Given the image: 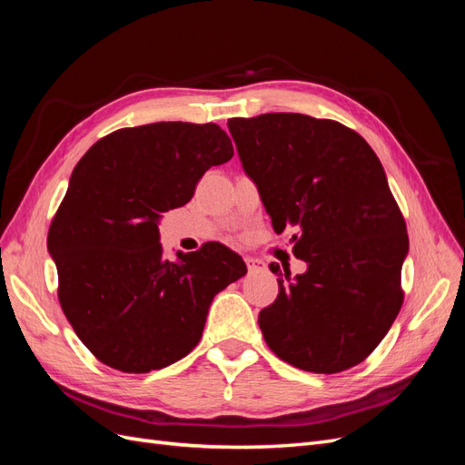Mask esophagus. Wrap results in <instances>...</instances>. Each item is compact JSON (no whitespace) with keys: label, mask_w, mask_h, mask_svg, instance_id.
Here are the masks:
<instances>
[{"label":"esophagus","mask_w":465,"mask_h":465,"mask_svg":"<svg viewBox=\"0 0 465 465\" xmlns=\"http://www.w3.org/2000/svg\"><path fill=\"white\" fill-rule=\"evenodd\" d=\"M244 262H246V265H248V272H250V273H254V272H263V270H265V263H263L262 260H258V258L246 256V258H244Z\"/></svg>","instance_id":"34e87169"}]
</instances>
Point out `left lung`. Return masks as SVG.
Here are the masks:
<instances>
[{"mask_svg": "<svg viewBox=\"0 0 465 465\" xmlns=\"http://www.w3.org/2000/svg\"><path fill=\"white\" fill-rule=\"evenodd\" d=\"M227 125L273 231L291 229L292 254L306 262L289 283L277 279L275 302L260 312L265 343L308 372L355 367L403 302L410 238L382 163L333 120L273 112Z\"/></svg>", "mask_w": 465, "mask_h": 465, "instance_id": "8db88e82", "label": "left lung"}]
</instances>
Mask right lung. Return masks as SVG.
Wrapping results in <instances>:
<instances>
[{
  "instance_id": "obj_1",
  "label": "right lung",
  "mask_w": 465,
  "mask_h": 465,
  "mask_svg": "<svg viewBox=\"0 0 465 465\" xmlns=\"http://www.w3.org/2000/svg\"><path fill=\"white\" fill-rule=\"evenodd\" d=\"M232 154L217 124L157 122L98 139L74 168L48 252L65 318L108 367L139 374L186 357L215 294L246 275L219 242L166 260L159 232L163 213Z\"/></svg>"
}]
</instances>
